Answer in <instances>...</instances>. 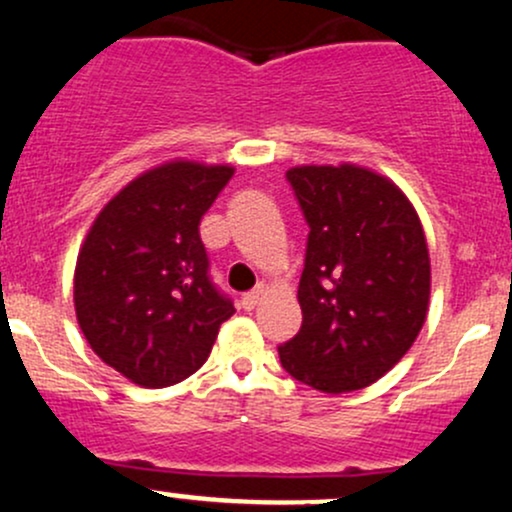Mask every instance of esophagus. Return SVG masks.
I'll return each mask as SVG.
<instances>
[{"label": "esophagus", "instance_id": "1", "mask_svg": "<svg viewBox=\"0 0 512 512\" xmlns=\"http://www.w3.org/2000/svg\"><path fill=\"white\" fill-rule=\"evenodd\" d=\"M265 294H267V286H265V284H260V286H257V289L247 291V294L243 296V299H240V303H243L245 311H252V308H255L257 303H260L262 299H265Z\"/></svg>", "mask_w": 512, "mask_h": 512}]
</instances>
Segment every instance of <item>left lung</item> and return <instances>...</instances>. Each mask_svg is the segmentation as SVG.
Masks as SVG:
<instances>
[{
	"instance_id": "8db88e82",
	"label": "left lung",
	"mask_w": 512,
	"mask_h": 512,
	"mask_svg": "<svg viewBox=\"0 0 512 512\" xmlns=\"http://www.w3.org/2000/svg\"><path fill=\"white\" fill-rule=\"evenodd\" d=\"M308 223L299 282L301 330L282 367L323 393L364 389L418 338L428 316L430 257L411 201L355 165L286 172Z\"/></svg>"
}]
</instances>
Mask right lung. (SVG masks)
<instances>
[{
    "instance_id": "right-lung-1",
    "label": "right lung",
    "mask_w": 512,
    "mask_h": 512,
    "mask_svg": "<svg viewBox=\"0 0 512 512\" xmlns=\"http://www.w3.org/2000/svg\"><path fill=\"white\" fill-rule=\"evenodd\" d=\"M233 167L167 162L101 209L75 269V311L101 362L162 389L194 374L235 308L211 282L201 216Z\"/></svg>"
}]
</instances>
